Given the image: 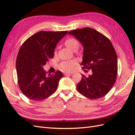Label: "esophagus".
<instances>
[{
	"instance_id": "esophagus-1",
	"label": "esophagus",
	"mask_w": 135,
	"mask_h": 135,
	"mask_svg": "<svg viewBox=\"0 0 135 135\" xmlns=\"http://www.w3.org/2000/svg\"><path fill=\"white\" fill-rule=\"evenodd\" d=\"M65 75H73L72 73H64Z\"/></svg>"
}]
</instances>
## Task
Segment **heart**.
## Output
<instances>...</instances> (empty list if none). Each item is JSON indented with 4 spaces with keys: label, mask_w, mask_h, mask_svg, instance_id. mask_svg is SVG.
Here are the masks:
<instances>
[{
    "label": "heart",
    "mask_w": 135,
    "mask_h": 135,
    "mask_svg": "<svg viewBox=\"0 0 135 135\" xmlns=\"http://www.w3.org/2000/svg\"><path fill=\"white\" fill-rule=\"evenodd\" d=\"M65 44L69 49H70V50L73 51L77 50L80 45L78 40L73 38L68 39L65 41ZM55 54H56V52H55ZM76 64V62L74 60L63 61V62L60 64L59 65V68L62 71L70 72L74 70Z\"/></svg>",
    "instance_id": "b5f03b06"
}]
</instances>
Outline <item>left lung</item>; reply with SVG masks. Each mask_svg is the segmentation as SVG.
Here are the masks:
<instances>
[{
	"label": "left lung",
	"mask_w": 135,
	"mask_h": 135,
	"mask_svg": "<svg viewBox=\"0 0 135 135\" xmlns=\"http://www.w3.org/2000/svg\"><path fill=\"white\" fill-rule=\"evenodd\" d=\"M68 34L74 36L82 44L83 57L80 65L92 72L88 77L81 75L77 90L90 99L105 96L115 83L118 72L117 56L111 42L90 27L71 30Z\"/></svg>",
	"instance_id": "left-lung-1"
}]
</instances>
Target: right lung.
Returning a JSON list of instances; mask_svg holds the SVG:
<instances>
[{
    "label": "right lung",
    "instance_id": "obj_1",
    "mask_svg": "<svg viewBox=\"0 0 135 135\" xmlns=\"http://www.w3.org/2000/svg\"><path fill=\"white\" fill-rule=\"evenodd\" d=\"M67 33L40 31L22 44L16 59V70L20 90L28 99L41 101L56 91L62 73L58 70L47 75L43 66L54 57L57 44Z\"/></svg>",
    "mask_w": 135,
    "mask_h": 135
}]
</instances>
